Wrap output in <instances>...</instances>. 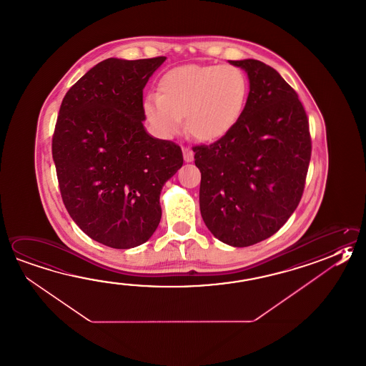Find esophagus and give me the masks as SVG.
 Instances as JSON below:
<instances>
[{
  "mask_svg": "<svg viewBox=\"0 0 366 366\" xmlns=\"http://www.w3.org/2000/svg\"><path fill=\"white\" fill-rule=\"evenodd\" d=\"M182 154H184V160H185V162H187V163L193 162L194 152L192 149H189V147H182Z\"/></svg>",
  "mask_w": 366,
  "mask_h": 366,
  "instance_id": "obj_1",
  "label": "esophagus"
}]
</instances>
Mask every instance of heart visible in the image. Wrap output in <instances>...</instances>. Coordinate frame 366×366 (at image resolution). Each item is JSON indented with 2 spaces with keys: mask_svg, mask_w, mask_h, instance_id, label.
<instances>
[{
  "mask_svg": "<svg viewBox=\"0 0 366 366\" xmlns=\"http://www.w3.org/2000/svg\"><path fill=\"white\" fill-rule=\"evenodd\" d=\"M249 80L233 64H184L160 77L158 96L144 101V115L159 137L173 138L182 128L203 142L225 137L241 119Z\"/></svg>",
  "mask_w": 366,
  "mask_h": 366,
  "instance_id": "heart-1",
  "label": "heart"
}]
</instances>
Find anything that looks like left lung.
<instances>
[{
  "label": "left lung",
  "instance_id": "left-lung-1",
  "mask_svg": "<svg viewBox=\"0 0 366 366\" xmlns=\"http://www.w3.org/2000/svg\"><path fill=\"white\" fill-rule=\"evenodd\" d=\"M247 72L249 92L241 119L209 146H195L202 173L200 214L209 232L233 247L269 238L303 195L312 142L297 92L268 64L230 61Z\"/></svg>",
  "mask_w": 366,
  "mask_h": 366
}]
</instances>
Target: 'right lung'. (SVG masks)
I'll use <instances>...</instances> for the list:
<instances>
[{
  "mask_svg": "<svg viewBox=\"0 0 366 366\" xmlns=\"http://www.w3.org/2000/svg\"><path fill=\"white\" fill-rule=\"evenodd\" d=\"M166 56L109 58L63 98L51 152L63 203L92 239L112 249L145 243L158 228L162 187L184 158L145 131L144 88Z\"/></svg>",
  "mask_w": 366,
  "mask_h": 366,
  "instance_id": "add662e5",
  "label": "right lung"
}]
</instances>
